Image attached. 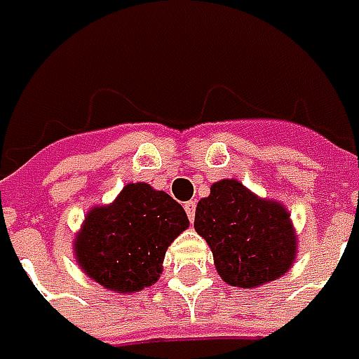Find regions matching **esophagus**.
Returning <instances> with one entry per match:
<instances>
[{
  "label": "esophagus",
  "instance_id": "obj_1",
  "mask_svg": "<svg viewBox=\"0 0 359 359\" xmlns=\"http://www.w3.org/2000/svg\"><path fill=\"white\" fill-rule=\"evenodd\" d=\"M186 214L187 217H189V222H194V219H196V201H187Z\"/></svg>",
  "mask_w": 359,
  "mask_h": 359
}]
</instances>
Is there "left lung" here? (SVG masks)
Listing matches in <instances>:
<instances>
[{"label": "left lung", "instance_id": "8db88e82", "mask_svg": "<svg viewBox=\"0 0 359 359\" xmlns=\"http://www.w3.org/2000/svg\"><path fill=\"white\" fill-rule=\"evenodd\" d=\"M194 228L208 241L219 278L259 287L285 276L297 257V236L282 201L255 196L238 180H219L196 208Z\"/></svg>", "mask_w": 359, "mask_h": 359}]
</instances>
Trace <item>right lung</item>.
I'll return each mask as SVG.
<instances>
[{
  "label": "right lung",
  "instance_id": "1",
  "mask_svg": "<svg viewBox=\"0 0 359 359\" xmlns=\"http://www.w3.org/2000/svg\"><path fill=\"white\" fill-rule=\"evenodd\" d=\"M189 228L184 208L149 184H128L111 203L91 205L74 238L81 271L116 294L154 285L172 241Z\"/></svg>",
  "mask_w": 359,
  "mask_h": 359
}]
</instances>
